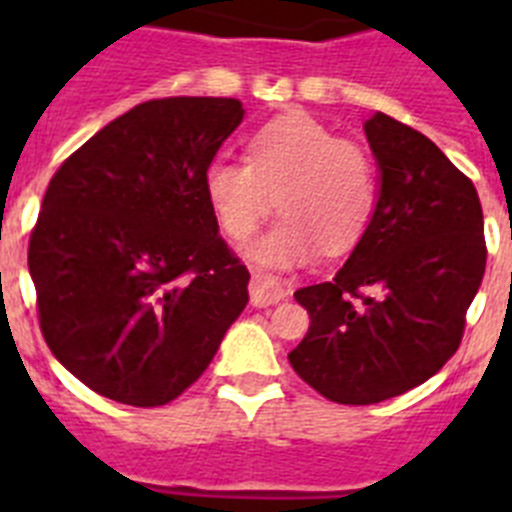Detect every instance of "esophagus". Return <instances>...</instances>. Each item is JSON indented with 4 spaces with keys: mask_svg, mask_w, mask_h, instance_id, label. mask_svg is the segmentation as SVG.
Here are the masks:
<instances>
[{
    "mask_svg": "<svg viewBox=\"0 0 512 512\" xmlns=\"http://www.w3.org/2000/svg\"><path fill=\"white\" fill-rule=\"evenodd\" d=\"M248 292H251V305L256 307H269L282 302L284 297H289V284L282 282L279 277H271V274H261L256 271L251 277V284H248Z\"/></svg>",
    "mask_w": 512,
    "mask_h": 512,
    "instance_id": "obj_1",
    "label": "esophagus"
}]
</instances>
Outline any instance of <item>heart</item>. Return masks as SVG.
I'll return each instance as SVG.
<instances>
[{
  "mask_svg": "<svg viewBox=\"0 0 512 512\" xmlns=\"http://www.w3.org/2000/svg\"><path fill=\"white\" fill-rule=\"evenodd\" d=\"M205 192L233 241L251 238L271 212L284 217L251 248L264 266H292L325 246L346 251L364 235L377 200L369 153L310 115H284L251 135L246 161L215 158Z\"/></svg>",
  "mask_w": 512,
  "mask_h": 512,
  "instance_id": "heart-1",
  "label": "heart"
}]
</instances>
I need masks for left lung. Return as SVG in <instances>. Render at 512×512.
I'll return each mask as SVG.
<instances>
[{
  "mask_svg": "<svg viewBox=\"0 0 512 512\" xmlns=\"http://www.w3.org/2000/svg\"><path fill=\"white\" fill-rule=\"evenodd\" d=\"M364 130L382 171L377 210L336 277L295 292L310 328L289 354L338 405H374L431 379L459 348L487 264L472 179L384 112Z\"/></svg>",
  "mask_w": 512,
  "mask_h": 512,
  "instance_id": "obj_1",
  "label": "left lung"
}]
</instances>
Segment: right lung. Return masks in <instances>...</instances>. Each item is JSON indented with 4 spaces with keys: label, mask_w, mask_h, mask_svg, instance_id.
<instances>
[{
    "label": "right lung",
    "mask_w": 512,
    "mask_h": 512,
    "mask_svg": "<svg viewBox=\"0 0 512 512\" xmlns=\"http://www.w3.org/2000/svg\"><path fill=\"white\" fill-rule=\"evenodd\" d=\"M230 97L143 102L71 153L45 189L27 266L43 338L97 395L158 408L202 377L248 302L205 169L241 125Z\"/></svg>",
    "instance_id": "add662e5"
}]
</instances>
